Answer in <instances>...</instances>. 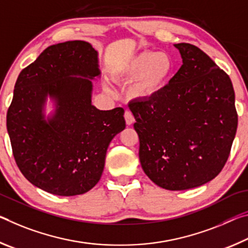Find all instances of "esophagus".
<instances>
[{
	"mask_svg": "<svg viewBox=\"0 0 248 248\" xmlns=\"http://www.w3.org/2000/svg\"><path fill=\"white\" fill-rule=\"evenodd\" d=\"M124 117H125V122H126L127 125H132L134 122H135V119H134V115L132 114L131 111L126 109L124 113Z\"/></svg>",
	"mask_w": 248,
	"mask_h": 248,
	"instance_id": "esophagus-1",
	"label": "esophagus"
}]
</instances>
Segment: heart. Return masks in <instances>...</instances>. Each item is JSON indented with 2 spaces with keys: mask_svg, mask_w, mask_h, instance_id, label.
<instances>
[{
  "mask_svg": "<svg viewBox=\"0 0 248 248\" xmlns=\"http://www.w3.org/2000/svg\"><path fill=\"white\" fill-rule=\"evenodd\" d=\"M173 71V60L169 55L144 50L124 64L119 79L127 82L136 81L134 93L141 99L151 100L167 88Z\"/></svg>",
  "mask_w": 248,
  "mask_h": 248,
  "instance_id": "b5f03b06",
  "label": "heart"
}]
</instances>
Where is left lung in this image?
<instances>
[{
	"instance_id": "1",
	"label": "left lung",
	"mask_w": 248,
	"mask_h": 248,
	"mask_svg": "<svg viewBox=\"0 0 248 248\" xmlns=\"http://www.w3.org/2000/svg\"><path fill=\"white\" fill-rule=\"evenodd\" d=\"M182 64L151 100L129 102L141 168L154 184L179 191L214 179L237 128L232 81L200 48L174 44Z\"/></svg>"
}]
</instances>
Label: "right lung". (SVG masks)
I'll list each match as a JSON object with an SVG mask.
<instances>
[{
	"mask_svg": "<svg viewBox=\"0 0 248 248\" xmlns=\"http://www.w3.org/2000/svg\"><path fill=\"white\" fill-rule=\"evenodd\" d=\"M100 75L97 51L74 40L46 48L16 80L6 115L12 151L24 177L44 191L78 196L102 176L108 145L125 120L122 108L92 105L91 80ZM48 96L56 108L46 119Z\"/></svg>",
	"mask_w": 248,
	"mask_h": 248,
	"instance_id": "right-lung-1",
	"label": "right lung"
}]
</instances>
